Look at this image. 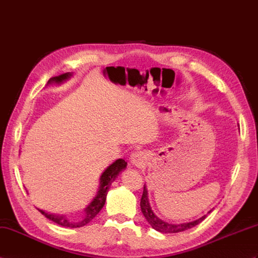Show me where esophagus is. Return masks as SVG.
Masks as SVG:
<instances>
[{
    "label": "esophagus",
    "mask_w": 258,
    "mask_h": 258,
    "mask_svg": "<svg viewBox=\"0 0 258 258\" xmlns=\"http://www.w3.org/2000/svg\"><path fill=\"white\" fill-rule=\"evenodd\" d=\"M145 158H146V155L143 152H135L132 154V156H131V164L133 166L140 167L144 164Z\"/></svg>",
    "instance_id": "esophagus-1"
}]
</instances>
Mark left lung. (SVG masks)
Wrapping results in <instances>:
<instances>
[{
  "label": "left lung",
  "instance_id": "left-lung-1",
  "mask_svg": "<svg viewBox=\"0 0 258 258\" xmlns=\"http://www.w3.org/2000/svg\"><path fill=\"white\" fill-rule=\"evenodd\" d=\"M141 209H142V213L144 214V217H145L147 222L151 224L153 229L158 231V232H161V233H179V232L187 231V230L191 229V227H194L199 223H201L202 221L207 218V215H203V217L197 219L195 221H191V222L179 223V224L168 223V222H166V221L159 219L152 210L151 203H149V200H148V192H147L146 184H144L143 196L141 199ZM211 211L212 210H210L208 213H210Z\"/></svg>",
  "mask_w": 258,
  "mask_h": 258
}]
</instances>
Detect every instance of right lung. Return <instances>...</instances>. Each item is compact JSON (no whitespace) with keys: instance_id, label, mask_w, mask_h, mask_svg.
Masks as SVG:
<instances>
[{"instance_id":"right-lung-1","label":"right lung","mask_w":258,"mask_h":258,"mask_svg":"<svg viewBox=\"0 0 258 258\" xmlns=\"http://www.w3.org/2000/svg\"><path fill=\"white\" fill-rule=\"evenodd\" d=\"M71 77H73V74L67 73V74H63V75H60L58 77L50 78V79L47 82V86L48 85H61L62 82L70 79ZM126 166H127L126 161L122 158H118L114 161V163L111 164L109 167H106V169L102 172V175L100 177V184H99V189H98L97 195H95L93 200L90 202L89 205L85 208V210H83V212H85L83 218L79 221H77V222L70 221L67 218V215H64V214L48 213L44 210H40V209H38L39 212H41V214H44L47 219H49L50 221H52V222H55L61 226H66V227L85 226L101 211V209L103 208V206L105 205L106 195H107V191H109V189H110V185L112 184L113 181L115 180L116 177L118 176V173L122 172L125 168H126Z\"/></svg>"}]
</instances>
